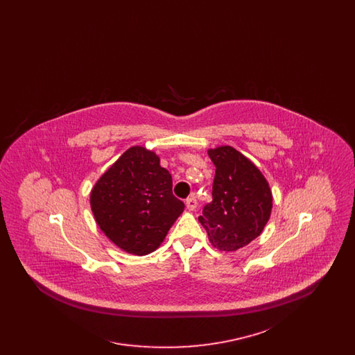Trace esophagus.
<instances>
[{
  "mask_svg": "<svg viewBox=\"0 0 355 355\" xmlns=\"http://www.w3.org/2000/svg\"><path fill=\"white\" fill-rule=\"evenodd\" d=\"M185 203L186 209H187V210H190V211H193V210L197 207V200H196L194 197H190V198H187Z\"/></svg>",
  "mask_w": 355,
  "mask_h": 355,
  "instance_id": "obj_1",
  "label": "esophagus"
}]
</instances>
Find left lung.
<instances>
[{
	"instance_id": "left-lung-1",
	"label": "left lung",
	"mask_w": 355,
	"mask_h": 355,
	"mask_svg": "<svg viewBox=\"0 0 355 355\" xmlns=\"http://www.w3.org/2000/svg\"><path fill=\"white\" fill-rule=\"evenodd\" d=\"M216 165L213 201L198 217L210 243L236 252L261 236L270 220L272 194L262 171L233 146L207 150Z\"/></svg>"
}]
</instances>
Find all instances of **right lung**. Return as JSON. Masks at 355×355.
Returning a JSON list of instances; mask_svg holds the SVG:
<instances>
[{
    "instance_id": "add662e5",
    "label": "right lung",
    "mask_w": 355,
    "mask_h": 355,
    "mask_svg": "<svg viewBox=\"0 0 355 355\" xmlns=\"http://www.w3.org/2000/svg\"><path fill=\"white\" fill-rule=\"evenodd\" d=\"M171 175L159 157L132 146L106 170L90 191V209L102 233L133 255L155 252L182 214Z\"/></svg>"
}]
</instances>
